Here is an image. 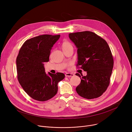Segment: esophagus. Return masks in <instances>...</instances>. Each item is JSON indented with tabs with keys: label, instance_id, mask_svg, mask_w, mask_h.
<instances>
[{
	"label": "esophagus",
	"instance_id": "esophagus-1",
	"mask_svg": "<svg viewBox=\"0 0 132 132\" xmlns=\"http://www.w3.org/2000/svg\"><path fill=\"white\" fill-rule=\"evenodd\" d=\"M74 76V74L73 73H69V72H67L65 74V76L66 77H73Z\"/></svg>",
	"mask_w": 132,
	"mask_h": 132
}]
</instances>
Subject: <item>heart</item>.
<instances>
[{
  "instance_id": "obj_1",
  "label": "heart",
  "mask_w": 132,
  "mask_h": 132,
  "mask_svg": "<svg viewBox=\"0 0 132 132\" xmlns=\"http://www.w3.org/2000/svg\"><path fill=\"white\" fill-rule=\"evenodd\" d=\"M62 47L63 50H64L67 48H68L69 47H72V44L69 42L64 41L62 44Z\"/></svg>"
}]
</instances>
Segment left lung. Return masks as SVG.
<instances>
[{
	"label": "left lung",
	"mask_w": 132,
	"mask_h": 132,
	"mask_svg": "<svg viewBox=\"0 0 132 132\" xmlns=\"http://www.w3.org/2000/svg\"><path fill=\"white\" fill-rule=\"evenodd\" d=\"M69 39L77 48V66L87 71L80 77L76 87L78 95L87 99L100 97L106 91L113 67V59L107 42L96 33L83 31L69 34Z\"/></svg>",
	"instance_id": "1"
}]
</instances>
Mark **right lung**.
I'll return each instance as SVG.
<instances>
[{"instance_id":"add662e5","label":"right lung","mask_w":132,"mask_h":132,"mask_svg":"<svg viewBox=\"0 0 132 132\" xmlns=\"http://www.w3.org/2000/svg\"><path fill=\"white\" fill-rule=\"evenodd\" d=\"M60 36L44 34L32 37L23 43L16 57L18 81L28 95L37 101H45L55 96L59 82L65 78L62 72L47 75L44 67Z\"/></svg>"}]
</instances>
